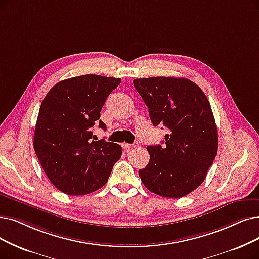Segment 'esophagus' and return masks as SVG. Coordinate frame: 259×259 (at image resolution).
I'll list each match as a JSON object with an SVG mask.
<instances>
[{
    "label": "esophagus",
    "mask_w": 259,
    "mask_h": 259,
    "mask_svg": "<svg viewBox=\"0 0 259 259\" xmlns=\"http://www.w3.org/2000/svg\"><path fill=\"white\" fill-rule=\"evenodd\" d=\"M139 147V143L138 142H134V143H123V149L124 150H132L134 148H138Z\"/></svg>",
    "instance_id": "esophagus-1"
}]
</instances>
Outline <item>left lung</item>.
I'll use <instances>...</instances> for the list:
<instances>
[{"label":"left lung","mask_w":259,"mask_h":259,"mask_svg":"<svg viewBox=\"0 0 259 259\" xmlns=\"http://www.w3.org/2000/svg\"><path fill=\"white\" fill-rule=\"evenodd\" d=\"M149 108L154 126L168 128L164 146H149L150 161L139 170L153 193L179 199L204 182L218 149L215 121L207 97L187 78L149 77L133 80Z\"/></svg>","instance_id":"8db88e82"}]
</instances>
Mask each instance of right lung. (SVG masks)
I'll return each mask as SVG.
<instances>
[{"mask_svg": "<svg viewBox=\"0 0 259 259\" xmlns=\"http://www.w3.org/2000/svg\"><path fill=\"white\" fill-rule=\"evenodd\" d=\"M121 78L96 74L61 80L52 87L39 109L34 150L47 177L69 195H84L104 186L121 146L96 141L92 127L106 130L101 109Z\"/></svg>", "mask_w": 259, "mask_h": 259, "instance_id": "obj_1", "label": "right lung"}]
</instances>
